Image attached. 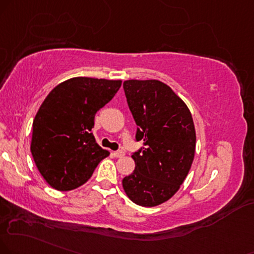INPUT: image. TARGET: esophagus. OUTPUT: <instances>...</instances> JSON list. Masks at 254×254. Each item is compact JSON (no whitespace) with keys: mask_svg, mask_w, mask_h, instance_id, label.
<instances>
[{"mask_svg":"<svg viewBox=\"0 0 254 254\" xmlns=\"http://www.w3.org/2000/svg\"><path fill=\"white\" fill-rule=\"evenodd\" d=\"M113 155H114L115 158H122V156L125 155V152L124 151H115V152H113Z\"/></svg>","mask_w":254,"mask_h":254,"instance_id":"1","label":"esophagus"}]
</instances>
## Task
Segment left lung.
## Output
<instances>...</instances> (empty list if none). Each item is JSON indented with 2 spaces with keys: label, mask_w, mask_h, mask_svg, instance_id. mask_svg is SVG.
<instances>
[{
  "label": "left lung",
  "mask_w": 254,
  "mask_h": 254,
  "mask_svg": "<svg viewBox=\"0 0 254 254\" xmlns=\"http://www.w3.org/2000/svg\"><path fill=\"white\" fill-rule=\"evenodd\" d=\"M128 107L136 124L133 153L135 170L122 180L127 196L136 205L153 207L171 199L186 179L195 153L192 114L171 87L158 80L124 82Z\"/></svg>",
  "instance_id": "1"
}]
</instances>
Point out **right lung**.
I'll list each match as a JSON object with an SVG mask.
<instances>
[{"instance_id":"obj_1","label":"right lung","mask_w":254,"mask_h":254,"mask_svg":"<svg viewBox=\"0 0 254 254\" xmlns=\"http://www.w3.org/2000/svg\"><path fill=\"white\" fill-rule=\"evenodd\" d=\"M120 87V80L81 76L58 84L47 95L34 119L30 152L53 189H77L109 155L96 143L92 128L96 112Z\"/></svg>"}]
</instances>
